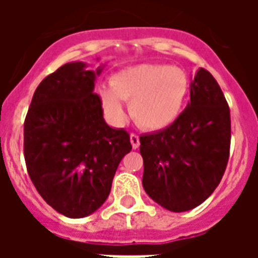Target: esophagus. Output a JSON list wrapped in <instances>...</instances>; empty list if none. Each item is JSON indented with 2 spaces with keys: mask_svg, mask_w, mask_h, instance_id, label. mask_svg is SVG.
<instances>
[{
  "mask_svg": "<svg viewBox=\"0 0 258 258\" xmlns=\"http://www.w3.org/2000/svg\"><path fill=\"white\" fill-rule=\"evenodd\" d=\"M130 141H131V145H133V148L134 149H138L141 145V142H140V137L137 134H131L130 135Z\"/></svg>",
  "mask_w": 258,
  "mask_h": 258,
  "instance_id": "obj_1",
  "label": "esophagus"
}]
</instances>
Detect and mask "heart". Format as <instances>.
<instances>
[{"label": "heart", "instance_id": "b5f03b06", "mask_svg": "<svg viewBox=\"0 0 258 258\" xmlns=\"http://www.w3.org/2000/svg\"><path fill=\"white\" fill-rule=\"evenodd\" d=\"M109 85L99 88V96L110 117L121 120L125 113L121 101H128L135 123L157 131L179 117L189 80L182 69L171 64H137L113 74Z\"/></svg>", "mask_w": 258, "mask_h": 258}]
</instances>
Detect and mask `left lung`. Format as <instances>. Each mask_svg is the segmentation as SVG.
<instances>
[{"label":"left lung","instance_id":"1","mask_svg":"<svg viewBox=\"0 0 258 258\" xmlns=\"http://www.w3.org/2000/svg\"><path fill=\"white\" fill-rule=\"evenodd\" d=\"M144 189L175 213L203 203L227 168L231 114L216 79L200 68L190 83V102L167 128L140 137Z\"/></svg>","mask_w":258,"mask_h":258}]
</instances>
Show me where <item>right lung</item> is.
Listing matches in <instances>:
<instances>
[{
  "label": "right lung",
  "mask_w": 258,
  "mask_h": 258,
  "mask_svg": "<svg viewBox=\"0 0 258 258\" xmlns=\"http://www.w3.org/2000/svg\"><path fill=\"white\" fill-rule=\"evenodd\" d=\"M72 62L42 80L25 120V160L38 194L70 218L90 216L110 194L118 164L133 146L125 130L103 120L95 76Z\"/></svg>",
  "instance_id": "right-lung-1"
}]
</instances>
